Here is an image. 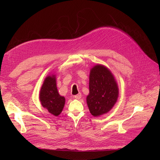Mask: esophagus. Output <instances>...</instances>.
Returning <instances> with one entry per match:
<instances>
[{
	"instance_id": "1",
	"label": "esophagus",
	"mask_w": 160,
	"mask_h": 160,
	"mask_svg": "<svg viewBox=\"0 0 160 160\" xmlns=\"http://www.w3.org/2000/svg\"><path fill=\"white\" fill-rule=\"evenodd\" d=\"M74 97L75 98H77V99H80V98L82 97L81 93H78V95H74Z\"/></svg>"
}]
</instances>
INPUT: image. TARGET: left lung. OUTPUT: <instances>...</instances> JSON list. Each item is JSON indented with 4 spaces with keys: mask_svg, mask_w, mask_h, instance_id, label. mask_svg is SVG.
<instances>
[{
    "mask_svg": "<svg viewBox=\"0 0 160 160\" xmlns=\"http://www.w3.org/2000/svg\"><path fill=\"white\" fill-rule=\"evenodd\" d=\"M119 89L110 71L97 65L90 71L89 94L87 104L91 115L95 117L110 111L117 102Z\"/></svg>",
    "mask_w": 160,
    "mask_h": 160,
    "instance_id": "obj_1",
    "label": "left lung"
}]
</instances>
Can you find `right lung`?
<instances>
[{
	"label": "right lung",
	"mask_w": 160,
	"mask_h": 160,
	"mask_svg": "<svg viewBox=\"0 0 160 160\" xmlns=\"http://www.w3.org/2000/svg\"><path fill=\"white\" fill-rule=\"evenodd\" d=\"M39 99L41 105L51 114L58 116L62 112L65 100L58 93L55 75L45 78L40 90Z\"/></svg>",
	"instance_id": "obj_1"
}]
</instances>
